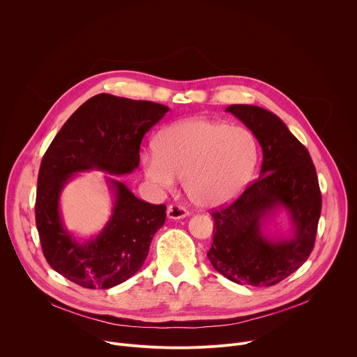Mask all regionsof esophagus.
Returning a JSON list of instances; mask_svg holds the SVG:
<instances>
[{"mask_svg": "<svg viewBox=\"0 0 357 357\" xmlns=\"http://www.w3.org/2000/svg\"><path fill=\"white\" fill-rule=\"evenodd\" d=\"M167 216H168V219L179 220V219L189 216V211H186L183 206H179V205H171L167 209Z\"/></svg>", "mask_w": 357, "mask_h": 357, "instance_id": "1", "label": "esophagus"}]
</instances>
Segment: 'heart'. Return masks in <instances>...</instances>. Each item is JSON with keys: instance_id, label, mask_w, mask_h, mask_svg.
Returning <instances> with one entry per match:
<instances>
[{"instance_id": "heart-1", "label": "heart", "mask_w": 357, "mask_h": 357, "mask_svg": "<svg viewBox=\"0 0 357 357\" xmlns=\"http://www.w3.org/2000/svg\"><path fill=\"white\" fill-rule=\"evenodd\" d=\"M257 158V139L248 128L192 117L165 127L155 148L141 154V167L146 179L162 190L175 189L179 176H185V189L195 203L219 208L245 189Z\"/></svg>"}]
</instances>
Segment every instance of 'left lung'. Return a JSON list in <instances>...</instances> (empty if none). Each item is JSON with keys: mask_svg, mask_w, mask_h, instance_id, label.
Returning a JSON list of instances; mask_svg holds the SVG:
<instances>
[{"mask_svg": "<svg viewBox=\"0 0 357 357\" xmlns=\"http://www.w3.org/2000/svg\"><path fill=\"white\" fill-rule=\"evenodd\" d=\"M234 114L263 149L259 179L230 206L212 213L213 244L208 259L236 284L270 287L308 260L322 208L317 169L308 149L274 113L233 105ZM280 211L290 223L287 236H271L268 226Z\"/></svg>", "mask_w": 357, "mask_h": 357, "instance_id": "8db88e82", "label": "left lung"}]
</instances>
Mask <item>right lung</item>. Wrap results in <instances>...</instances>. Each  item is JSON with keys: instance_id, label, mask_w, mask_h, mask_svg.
Wrapping results in <instances>:
<instances>
[{"instance_id": "add662e5", "label": "right lung", "mask_w": 357, "mask_h": 357, "mask_svg": "<svg viewBox=\"0 0 357 357\" xmlns=\"http://www.w3.org/2000/svg\"><path fill=\"white\" fill-rule=\"evenodd\" d=\"M168 110L152 101L101 93L69 117L46 149L38 175L36 227L46 261L69 281L109 289L142 267L152 237L165 223L167 206L138 199L116 176L138 168L144 135ZM89 170L108 174L114 208L98 235L79 239L64 225L60 196L77 173Z\"/></svg>"}]
</instances>
